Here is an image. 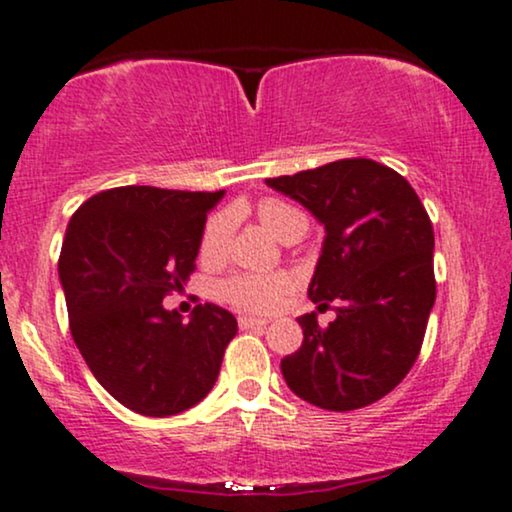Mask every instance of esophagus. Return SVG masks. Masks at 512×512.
Listing matches in <instances>:
<instances>
[{
  "instance_id": "1",
  "label": "esophagus",
  "mask_w": 512,
  "mask_h": 512,
  "mask_svg": "<svg viewBox=\"0 0 512 512\" xmlns=\"http://www.w3.org/2000/svg\"><path fill=\"white\" fill-rule=\"evenodd\" d=\"M269 322H264V319H257V317H238V326L240 329H267Z\"/></svg>"
}]
</instances>
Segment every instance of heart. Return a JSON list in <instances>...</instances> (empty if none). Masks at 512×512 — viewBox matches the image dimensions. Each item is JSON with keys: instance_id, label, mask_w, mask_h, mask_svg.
Segmentation results:
<instances>
[{"instance_id": "obj_1", "label": "heart", "mask_w": 512, "mask_h": 512, "mask_svg": "<svg viewBox=\"0 0 512 512\" xmlns=\"http://www.w3.org/2000/svg\"><path fill=\"white\" fill-rule=\"evenodd\" d=\"M257 217L276 238L298 240L307 231V214L303 209L293 207L291 202H283L279 197H264L257 205ZM236 224L233 209H221L207 219L200 238L202 260H221ZM288 291L286 276L281 274H238L226 279L219 286V295L233 307L245 312H269L281 303L283 293Z\"/></svg>"}]
</instances>
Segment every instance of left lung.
<instances>
[{"instance_id":"left-lung-1","label":"left lung","mask_w":512,"mask_h":512,"mask_svg":"<svg viewBox=\"0 0 512 512\" xmlns=\"http://www.w3.org/2000/svg\"><path fill=\"white\" fill-rule=\"evenodd\" d=\"M324 226L310 295L336 307L326 329L317 312L298 317L303 346L281 360L295 396L346 412L396 389L420 355L436 300L434 229L398 171L353 157L293 176L267 178Z\"/></svg>"}]
</instances>
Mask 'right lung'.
I'll list each match as a JSON object with an SVG mask.
<instances>
[{"label":"right lung","instance_id":"add662e5","mask_svg":"<svg viewBox=\"0 0 512 512\" xmlns=\"http://www.w3.org/2000/svg\"><path fill=\"white\" fill-rule=\"evenodd\" d=\"M224 197L152 186L102 190L76 209L59 257L71 336L90 372L128 410L169 417L212 391L238 322L162 300L195 272L207 212Z\"/></svg>","mask_w":512,"mask_h":512}]
</instances>
